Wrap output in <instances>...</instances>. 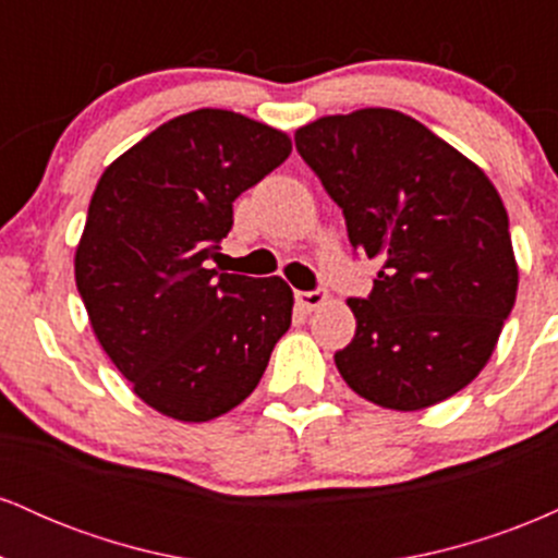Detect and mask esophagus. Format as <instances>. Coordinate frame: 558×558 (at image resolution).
Wrapping results in <instances>:
<instances>
[{
  "label": "esophagus",
  "instance_id": "34e87169",
  "mask_svg": "<svg viewBox=\"0 0 558 558\" xmlns=\"http://www.w3.org/2000/svg\"><path fill=\"white\" fill-rule=\"evenodd\" d=\"M325 301H328V293L325 291H296V304L304 312L317 310V306L325 304Z\"/></svg>",
  "mask_w": 558,
  "mask_h": 558
}]
</instances>
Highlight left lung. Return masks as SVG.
<instances>
[{
  "label": "left lung",
  "mask_w": 558,
  "mask_h": 558,
  "mask_svg": "<svg viewBox=\"0 0 558 558\" xmlns=\"http://www.w3.org/2000/svg\"><path fill=\"white\" fill-rule=\"evenodd\" d=\"M296 149L343 209L354 252L380 262L369 296L349 299L356 332L336 351L338 373L396 412L459 393L488 364L520 283L496 185L383 107L299 128Z\"/></svg>",
  "instance_id": "8db88e82"
}]
</instances>
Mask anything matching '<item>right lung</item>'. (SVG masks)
I'll use <instances>...</instances> for the list:
<instances>
[{
    "instance_id": "right-lung-1",
    "label": "right lung",
    "mask_w": 558,
    "mask_h": 558,
    "mask_svg": "<svg viewBox=\"0 0 558 558\" xmlns=\"http://www.w3.org/2000/svg\"><path fill=\"white\" fill-rule=\"evenodd\" d=\"M291 155L230 110L172 118L101 172L75 248L96 341L159 414L209 422L246 399L291 328L283 278L209 270L233 202Z\"/></svg>"
}]
</instances>
